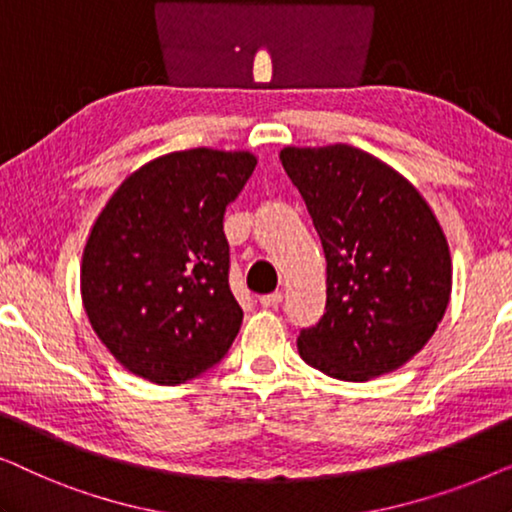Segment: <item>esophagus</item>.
Returning a JSON list of instances; mask_svg holds the SVG:
<instances>
[{
  "mask_svg": "<svg viewBox=\"0 0 512 512\" xmlns=\"http://www.w3.org/2000/svg\"><path fill=\"white\" fill-rule=\"evenodd\" d=\"M284 293L282 291H272V293H265V296L258 298V303H261L263 307H277L279 303H282Z\"/></svg>",
  "mask_w": 512,
  "mask_h": 512,
  "instance_id": "esophagus-1",
  "label": "esophagus"
}]
</instances>
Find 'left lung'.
<instances>
[{"label":"left lung","instance_id":"left-lung-1","mask_svg":"<svg viewBox=\"0 0 512 512\" xmlns=\"http://www.w3.org/2000/svg\"><path fill=\"white\" fill-rule=\"evenodd\" d=\"M326 256V312L298 335L305 363L368 382L408 363L443 319L452 256L440 223L394 167L349 144L284 146Z\"/></svg>","mask_w":512,"mask_h":512}]
</instances>
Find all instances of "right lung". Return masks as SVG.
<instances>
[{"mask_svg": "<svg viewBox=\"0 0 512 512\" xmlns=\"http://www.w3.org/2000/svg\"><path fill=\"white\" fill-rule=\"evenodd\" d=\"M256 167L249 151L188 149L125 177L90 228L81 298L132 375L174 387L219 363L242 326L223 214Z\"/></svg>", "mask_w": 512, "mask_h": 512, "instance_id": "1", "label": "right lung"}]
</instances>
